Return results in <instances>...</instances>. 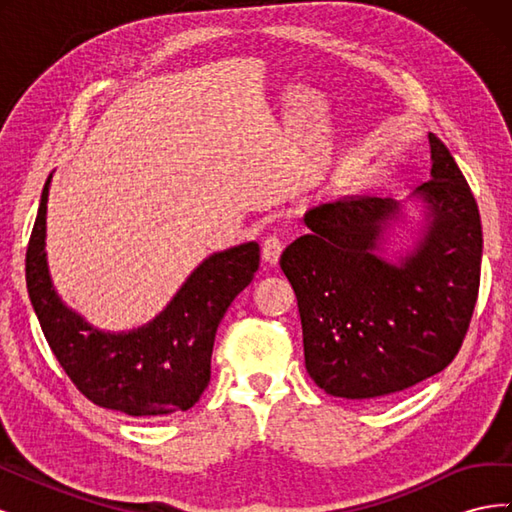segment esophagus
Listing matches in <instances>:
<instances>
[{
    "instance_id": "34e87169",
    "label": "esophagus",
    "mask_w": 512,
    "mask_h": 512,
    "mask_svg": "<svg viewBox=\"0 0 512 512\" xmlns=\"http://www.w3.org/2000/svg\"><path fill=\"white\" fill-rule=\"evenodd\" d=\"M282 250H284L282 239L271 235L262 241V260L269 262V265H277V260L282 256Z\"/></svg>"
}]
</instances>
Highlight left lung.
Masks as SVG:
<instances>
[{"instance_id":"1","label":"left lung","mask_w":512,"mask_h":512,"mask_svg":"<svg viewBox=\"0 0 512 512\" xmlns=\"http://www.w3.org/2000/svg\"><path fill=\"white\" fill-rule=\"evenodd\" d=\"M429 145L431 181L408 196L422 213L418 229L407 200L346 196L309 209L312 232L280 258L297 294L307 374L333 397H386L436 376L470 327L480 215L444 143L429 134ZM399 221L417 237L389 257Z\"/></svg>"}]
</instances>
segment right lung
<instances>
[{
	"instance_id": "obj_1",
	"label": "right lung",
	"mask_w": 512,
	"mask_h": 512,
	"mask_svg": "<svg viewBox=\"0 0 512 512\" xmlns=\"http://www.w3.org/2000/svg\"><path fill=\"white\" fill-rule=\"evenodd\" d=\"M46 179L25 258L27 292L59 365L87 399L128 416L190 410L211 378L215 333L237 294L254 280L260 247L247 241L205 258L147 324L102 331L61 301L46 260Z\"/></svg>"
}]
</instances>
